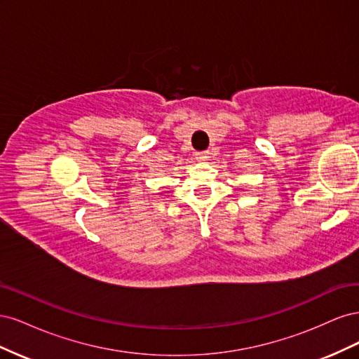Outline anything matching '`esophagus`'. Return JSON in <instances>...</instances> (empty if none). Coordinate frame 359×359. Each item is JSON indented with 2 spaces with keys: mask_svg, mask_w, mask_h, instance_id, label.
<instances>
[{
  "mask_svg": "<svg viewBox=\"0 0 359 359\" xmlns=\"http://www.w3.org/2000/svg\"><path fill=\"white\" fill-rule=\"evenodd\" d=\"M210 157V153L208 151H201V153H196L194 154V158H196L198 161H206Z\"/></svg>",
  "mask_w": 359,
  "mask_h": 359,
  "instance_id": "1",
  "label": "esophagus"
}]
</instances>
